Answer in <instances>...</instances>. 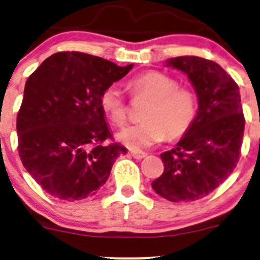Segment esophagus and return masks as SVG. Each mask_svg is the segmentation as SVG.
I'll use <instances>...</instances> for the list:
<instances>
[{"label": "esophagus", "mask_w": 260, "mask_h": 260, "mask_svg": "<svg viewBox=\"0 0 260 260\" xmlns=\"http://www.w3.org/2000/svg\"><path fill=\"white\" fill-rule=\"evenodd\" d=\"M131 154H132L136 159H142L147 156L146 152H142V151H131Z\"/></svg>", "instance_id": "obj_1"}]
</instances>
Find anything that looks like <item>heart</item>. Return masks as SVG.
I'll list each match as a JSON object with an SVG mask.
<instances>
[{
    "instance_id": "b5f03b06",
    "label": "heart",
    "mask_w": 260,
    "mask_h": 260,
    "mask_svg": "<svg viewBox=\"0 0 260 260\" xmlns=\"http://www.w3.org/2000/svg\"><path fill=\"white\" fill-rule=\"evenodd\" d=\"M128 89L135 96L149 98L142 113L145 120L118 133V140L135 149L161 142L165 137L176 140L185 135L198 114V99L192 90L180 88L175 78L162 72H146L131 78ZM101 107L115 125L127 120V103L119 86H107L101 95Z\"/></svg>"
}]
</instances>
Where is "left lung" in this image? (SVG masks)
Instances as JSON below:
<instances>
[{
  "instance_id": "8db88e82",
  "label": "left lung",
  "mask_w": 260,
  "mask_h": 260,
  "mask_svg": "<svg viewBox=\"0 0 260 260\" xmlns=\"http://www.w3.org/2000/svg\"><path fill=\"white\" fill-rule=\"evenodd\" d=\"M166 65L187 75L199 109L176 147L161 153L165 171L152 188L174 203L195 201L219 187L239 161L245 127L239 86L219 64L203 57H172Z\"/></svg>"
}]
</instances>
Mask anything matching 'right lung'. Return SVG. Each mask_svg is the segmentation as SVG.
<instances>
[{
    "instance_id": "obj_1",
    "label": "right lung",
    "mask_w": 260,
    "mask_h": 260,
    "mask_svg": "<svg viewBox=\"0 0 260 260\" xmlns=\"http://www.w3.org/2000/svg\"><path fill=\"white\" fill-rule=\"evenodd\" d=\"M79 51L56 52L28 77L17 114L18 154L26 171L54 198L74 201L95 195L115 158L127 148L112 140L101 107L107 86L128 74Z\"/></svg>"
}]
</instances>
